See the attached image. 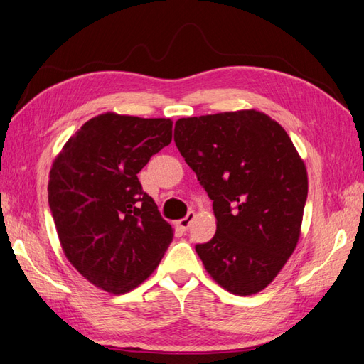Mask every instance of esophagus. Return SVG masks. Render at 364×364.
Here are the masks:
<instances>
[{
  "label": "esophagus",
  "instance_id": "esophagus-1",
  "mask_svg": "<svg viewBox=\"0 0 364 364\" xmlns=\"http://www.w3.org/2000/svg\"><path fill=\"white\" fill-rule=\"evenodd\" d=\"M193 220H195V212H188V213H187V216H185V218H182V220L177 221V228H179L182 232L188 230V228H190V224H191V221H193Z\"/></svg>",
  "mask_w": 364,
  "mask_h": 364
}]
</instances>
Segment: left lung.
I'll list each match as a JSON object with an SVG mask.
<instances>
[{
    "instance_id": "1",
    "label": "left lung",
    "mask_w": 364,
    "mask_h": 364,
    "mask_svg": "<svg viewBox=\"0 0 364 364\" xmlns=\"http://www.w3.org/2000/svg\"><path fill=\"white\" fill-rule=\"evenodd\" d=\"M174 141L213 200L215 237L196 245L207 272L232 294L268 287L301 237L309 179L277 121L257 110L181 118Z\"/></svg>"
}]
</instances>
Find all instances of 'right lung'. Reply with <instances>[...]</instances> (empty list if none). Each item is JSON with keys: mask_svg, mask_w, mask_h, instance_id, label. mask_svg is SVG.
<instances>
[{"mask_svg": "<svg viewBox=\"0 0 364 364\" xmlns=\"http://www.w3.org/2000/svg\"><path fill=\"white\" fill-rule=\"evenodd\" d=\"M173 139L169 118L102 114L55 157L48 203L68 262L104 291L123 294L157 268L173 228L139 174Z\"/></svg>", "mask_w": 364, "mask_h": 364, "instance_id": "add662e5", "label": "right lung"}]
</instances>
